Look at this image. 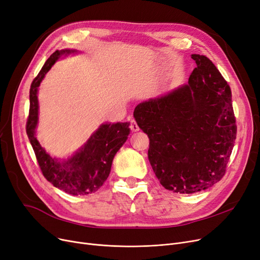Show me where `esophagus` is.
Segmentation results:
<instances>
[{
    "label": "esophagus",
    "instance_id": "1",
    "mask_svg": "<svg viewBox=\"0 0 260 260\" xmlns=\"http://www.w3.org/2000/svg\"><path fill=\"white\" fill-rule=\"evenodd\" d=\"M129 128H131L132 132H138V131L140 129L139 126H138V124H137V122H136L135 120H132V121H131Z\"/></svg>",
    "mask_w": 260,
    "mask_h": 260
}]
</instances>
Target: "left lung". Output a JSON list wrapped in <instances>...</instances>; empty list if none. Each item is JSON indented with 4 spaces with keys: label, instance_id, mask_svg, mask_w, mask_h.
Wrapping results in <instances>:
<instances>
[{
    "label": "left lung",
    "instance_id": "obj_1",
    "mask_svg": "<svg viewBox=\"0 0 260 260\" xmlns=\"http://www.w3.org/2000/svg\"><path fill=\"white\" fill-rule=\"evenodd\" d=\"M188 83L138 104L134 117L147 135L148 160L161 185L193 194L220 181L237 125L228 82L206 56L192 54Z\"/></svg>",
    "mask_w": 260,
    "mask_h": 260
}]
</instances>
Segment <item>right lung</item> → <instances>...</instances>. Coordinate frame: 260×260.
Segmentation results:
<instances>
[{"instance_id":"add662e5","label":"right lung","mask_w":260,"mask_h":260,"mask_svg":"<svg viewBox=\"0 0 260 260\" xmlns=\"http://www.w3.org/2000/svg\"><path fill=\"white\" fill-rule=\"evenodd\" d=\"M65 52L73 51H54L32 81L29 90L30 105L26 122V133L34 148L40 170L46 180L67 194L82 196L97 192L107 179L113 159L129 135V123L101 125L84 147L68 160L58 161L45 152L35 136L39 107L37 92L45 74Z\"/></svg>"}]
</instances>
